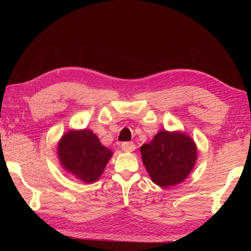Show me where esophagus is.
Masks as SVG:
<instances>
[{
	"mask_svg": "<svg viewBox=\"0 0 251 251\" xmlns=\"http://www.w3.org/2000/svg\"><path fill=\"white\" fill-rule=\"evenodd\" d=\"M121 149H123L126 151H133L135 150V144L133 142H130V141H126V142H123V144H121Z\"/></svg>",
	"mask_w": 251,
	"mask_h": 251,
	"instance_id": "34e87169",
	"label": "esophagus"
}]
</instances>
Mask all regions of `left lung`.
I'll list each match as a JSON object with an SVG mask.
<instances>
[{
	"label": "left lung",
	"instance_id": "8db88e82",
	"mask_svg": "<svg viewBox=\"0 0 251 251\" xmlns=\"http://www.w3.org/2000/svg\"><path fill=\"white\" fill-rule=\"evenodd\" d=\"M142 162L154 183L169 187L181 183L192 172L196 159V144L181 133L161 131L140 149Z\"/></svg>",
	"mask_w": 251,
	"mask_h": 251
}]
</instances>
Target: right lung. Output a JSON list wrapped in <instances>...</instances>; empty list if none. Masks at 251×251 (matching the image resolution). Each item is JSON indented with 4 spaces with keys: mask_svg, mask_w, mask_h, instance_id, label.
<instances>
[{
    "mask_svg": "<svg viewBox=\"0 0 251 251\" xmlns=\"http://www.w3.org/2000/svg\"><path fill=\"white\" fill-rule=\"evenodd\" d=\"M57 153L63 168L86 183L100 178L113 155L89 130L66 133L58 143Z\"/></svg>",
    "mask_w": 251,
    "mask_h": 251,
    "instance_id": "right-lung-1",
    "label": "right lung"
}]
</instances>
